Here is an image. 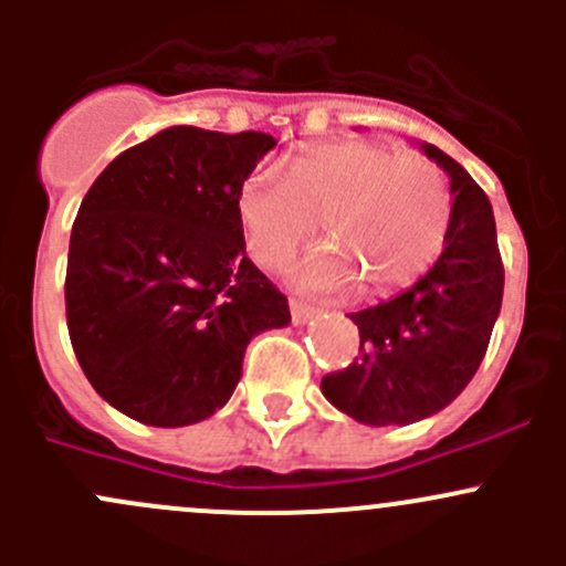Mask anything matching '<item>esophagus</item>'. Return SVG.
<instances>
[{
  "label": "esophagus",
  "mask_w": 566,
  "mask_h": 566,
  "mask_svg": "<svg viewBox=\"0 0 566 566\" xmlns=\"http://www.w3.org/2000/svg\"><path fill=\"white\" fill-rule=\"evenodd\" d=\"M290 315H293L295 325H306V323H312V319H315L317 312L312 310V306L301 304V301H290Z\"/></svg>",
  "instance_id": "1"
}]
</instances>
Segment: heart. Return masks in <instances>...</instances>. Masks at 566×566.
I'll list each match as a JSON object with an SVG mask.
<instances>
[{
  "label": "heart",
  "mask_w": 566,
  "mask_h": 566,
  "mask_svg": "<svg viewBox=\"0 0 566 566\" xmlns=\"http://www.w3.org/2000/svg\"><path fill=\"white\" fill-rule=\"evenodd\" d=\"M249 254L282 268L315 232L328 243L290 271L306 293H345L361 279L367 293L405 287L427 271L449 230L447 177L419 153L375 142H334L295 158L287 180L256 169L238 191Z\"/></svg>",
  "instance_id": "b5f03b06"
}]
</instances>
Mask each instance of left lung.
<instances>
[{
	"label": "left lung",
	"mask_w": 566,
	"mask_h": 566,
	"mask_svg": "<svg viewBox=\"0 0 566 566\" xmlns=\"http://www.w3.org/2000/svg\"><path fill=\"white\" fill-rule=\"evenodd\" d=\"M419 147L449 175L452 216L441 256L413 287L353 312L358 358L323 378L325 399L369 427L413 424L458 399L482 364L504 298L488 193L436 145Z\"/></svg>",
	"instance_id": "1"
}]
</instances>
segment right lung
Returning <instances> with one entry per match:
<instances>
[{
	"label": "right lung",
	"mask_w": 566,
	"mask_h": 566,
	"mask_svg": "<svg viewBox=\"0 0 566 566\" xmlns=\"http://www.w3.org/2000/svg\"><path fill=\"white\" fill-rule=\"evenodd\" d=\"M276 139L172 125L119 153L82 199L67 251L73 350L112 408L188 427L230 402L287 298L247 256L238 191Z\"/></svg>",
	"instance_id": "obj_1"
}]
</instances>
